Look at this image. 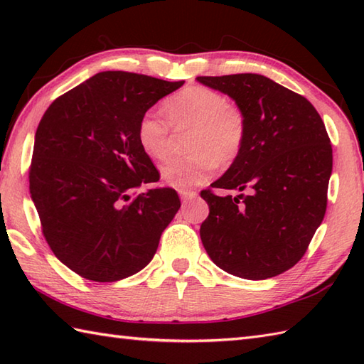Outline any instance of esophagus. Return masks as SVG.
<instances>
[{
  "instance_id": "34e87169",
  "label": "esophagus",
  "mask_w": 364,
  "mask_h": 364,
  "mask_svg": "<svg viewBox=\"0 0 364 364\" xmlns=\"http://www.w3.org/2000/svg\"><path fill=\"white\" fill-rule=\"evenodd\" d=\"M178 194H180L183 202H188V200H192V198L197 197V192L189 191V189H180V191H178Z\"/></svg>"
}]
</instances>
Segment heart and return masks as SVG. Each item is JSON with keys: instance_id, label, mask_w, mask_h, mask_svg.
I'll return each mask as SVG.
<instances>
[{"instance_id": "1", "label": "heart", "mask_w": 364, "mask_h": 364, "mask_svg": "<svg viewBox=\"0 0 364 364\" xmlns=\"http://www.w3.org/2000/svg\"><path fill=\"white\" fill-rule=\"evenodd\" d=\"M167 121L156 112H145L137 125V142L146 156L162 161L172 145V127L178 133L191 129L186 158L166 162L161 168L164 183L191 188L206 181L214 170L228 167L239 158L247 141V117L237 105L220 92L189 86L164 103Z\"/></svg>"}]
</instances>
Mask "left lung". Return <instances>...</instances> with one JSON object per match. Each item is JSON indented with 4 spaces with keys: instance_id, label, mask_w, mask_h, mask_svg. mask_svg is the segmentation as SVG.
Returning a JSON list of instances; mask_svg holds the SVG:
<instances>
[{
    "instance_id": "left-lung-1",
    "label": "left lung",
    "mask_w": 364,
    "mask_h": 364,
    "mask_svg": "<svg viewBox=\"0 0 364 364\" xmlns=\"http://www.w3.org/2000/svg\"><path fill=\"white\" fill-rule=\"evenodd\" d=\"M197 81L233 98L247 117L241 154L211 184L242 194H200L210 206L200 227L205 250L231 275H280L301 259L326 215L333 166L326 125L305 97L262 75Z\"/></svg>"
}]
</instances>
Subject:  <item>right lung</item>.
Masks as SVG:
<instances>
[{
  "mask_svg": "<svg viewBox=\"0 0 364 364\" xmlns=\"http://www.w3.org/2000/svg\"><path fill=\"white\" fill-rule=\"evenodd\" d=\"M129 72H102L58 97L36 131L29 192L56 258L92 282L144 269L181 202L170 188L133 196L159 172L137 142L150 107L181 87Z\"/></svg>",
  "mask_w": 364,
  "mask_h": 364,
  "instance_id": "1",
  "label": "right lung"
}]
</instances>
